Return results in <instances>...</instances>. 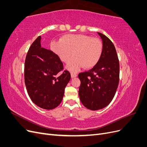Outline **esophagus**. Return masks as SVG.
I'll return each instance as SVG.
<instances>
[{
  "label": "esophagus",
  "mask_w": 147,
  "mask_h": 147,
  "mask_svg": "<svg viewBox=\"0 0 147 147\" xmlns=\"http://www.w3.org/2000/svg\"><path fill=\"white\" fill-rule=\"evenodd\" d=\"M77 76V74H75V73H73V72L71 73V77H72V78H75V77H76Z\"/></svg>",
  "instance_id": "obj_1"
}]
</instances>
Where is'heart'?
<instances>
[{
  "label": "heart",
  "mask_w": 147,
  "mask_h": 147,
  "mask_svg": "<svg viewBox=\"0 0 147 147\" xmlns=\"http://www.w3.org/2000/svg\"><path fill=\"white\" fill-rule=\"evenodd\" d=\"M53 51L63 63H67V69L77 72L82 67L90 69L99 63L102 54V44L97 38H91L84 34H67L59 41L51 43Z\"/></svg>",
  "instance_id": "1"
}]
</instances>
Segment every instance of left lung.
<instances>
[{
  "label": "left lung",
  "instance_id": "1",
  "mask_svg": "<svg viewBox=\"0 0 147 147\" xmlns=\"http://www.w3.org/2000/svg\"><path fill=\"white\" fill-rule=\"evenodd\" d=\"M97 34L103 45L100 61L91 69L78 74L80 99L85 107L92 110L102 109L110 103L119 78V60L113 43L105 35Z\"/></svg>",
  "mask_w": 147,
  "mask_h": 147
}]
</instances>
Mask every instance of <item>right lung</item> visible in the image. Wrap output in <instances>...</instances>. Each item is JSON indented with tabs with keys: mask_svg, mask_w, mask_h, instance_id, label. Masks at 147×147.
<instances>
[{
	"mask_svg": "<svg viewBox=\"0 0 147 147\" xmlns=\"http://www.w3.org/2000/svg\"><path fill=\"white\" fill-rule=\"evenodd\" d=\"M41 36L30 47L25 59L24 82L30 98L39 107L51 110L63 100L70 74L55 53L41 47Z\"/></svg>",
	"mask_w": 147,
	"mask_h": 147,
	"instance_id": "add662e5",
	"label": "right lung"
}]
</instances>
